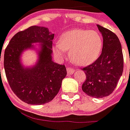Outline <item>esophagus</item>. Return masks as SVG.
Wrapping results in <instances>:
<instances>
[{
  "label": "esophagus",
  "mask_w": 130,
  "mask_h": 130,
  "mask_svg": "<svg viewBox=\"0 0 130 130\" xmlns=\"http://www.w3.org/2000/svg\"><path fill=\"white\" fill-rule=\"evenodd\" d=\"M67 70L68 74H72L74 72V69L73 68L67 67Z\"/></svg>",
  "instance_id": "obj_1"
}]
</instances>
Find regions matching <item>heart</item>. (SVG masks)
I'll list each match as a JSON object with an SVG mask.
<instances>
[{"instance_id": "1", "label": "heart", "mask_w": 130, "mask_h": 130, "mask_svg": "<svg viewBox=\"0 0 130 130\" xmlns=\"http://www.w3.org/2000/svg\"><path fill=\"white\" fill-rule=\"evenodd\" d=\"M102 38L94 30L76 29L61 35L54 52L62 57L69 51V56L75 63L81 66L91 64L97 59L102 49Z\"/></svg>"}]
</instances>
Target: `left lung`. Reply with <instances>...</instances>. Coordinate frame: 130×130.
Segmentation results:
<instances>
[{
    "mask_svg": "<svg viewBox=\"0 0 130 130\" xmlns=\"http://www.w3.org/2000/svg\"><path fill=\"white\" fill-rule=\"evenodd\" d=\"M103 39L102 53L94 62L82 69L86 79L82 89L87 95L96 98L106 97L117 86L124 69V58L120 41L116 34L97 25Z\"/></svg>",
    "mask_w": 130,
    "mask_h": 130,
    "instance_id": "left-lung-1",
    "label": "left lung"
}]
</instances>
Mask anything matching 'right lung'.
<instances>
[{
	"label": "right lung",
	"instance_id": "obj_1",
	"mask_svg": "<svg viewBox=\"0 0 130 130\" xmlns=\"http://www.w3.org/2000/svg\"><path fill=\"white\" fill-rule=\"evenodd\" d=\"M53 38L46 27L32 26L17 33L5 49L3 64L8 83L13 93L28 104L42 105L51 101L67 76L65 65L52 61ZM33 42L43 44L39 61L33 68L24 69L19 62L20 55L24 49L32 47Z\"/></svg>",
	"mask_w": 130,
	"mask_h": 130
}]
</instances>
